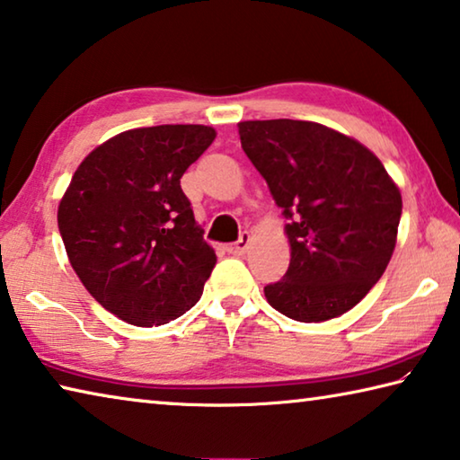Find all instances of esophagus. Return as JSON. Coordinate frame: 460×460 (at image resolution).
Listing matches in <instances>:
<instances>
[{"instance_id": "obj_1", "label": "esophagus", "mask_w": 460, "mask_h": 460, "mask_svg": "<svg viewBox=\"0 0 460 460\" xmlns=\"http://www.w3.org/2000/svg\"><path fill=\"white\" fill-rule=\"evenodd\" d=\"M249 241H252V237H249V233H241L239 241H235V243H231V245L227 247V252H229V253H233V255H241V253H245V249H247V245H249Z\"/></svg>"}]
</instances>
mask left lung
Returning a JSON list of instances; mask_svg holds the SVG:
<instances>
[{
	"label": "left lung",
	"mask_w": 460,
	"mask_h": 460,
	"mask_svg": "<svg viewBox=\"0 0 460 460\" xmlns=\"http://www.w3.org/2000/svg\"><path fill=\"white\" fill-rule=\"evenodd\" d=\"M239 137L288 219L290 266L268 302L300 323L345 314L392 260L400 189L376 154L321 123L241 121Z\"/></svg>",
	"instance_id": "8db88e82"
}]
</instances>
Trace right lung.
Returning <instances> with one entry per match:
<instances>
[{"label": "right lung", "instance_id": "right-lung-1", "mask_svg": "<svg viewBox=\"0 0 460 460\" xmlns=\"http://www.w3.org/2000/svg\"><path fill=\"white\" fill-rule=\"evenodd\" d=\"M208 126H154L107 139L58 205L68 261L121 321L166 324L197 305L217 263L181 178L213 144Z\"/></svg>", "mask_w": 460, "mask_h": 460}]
</instances>
